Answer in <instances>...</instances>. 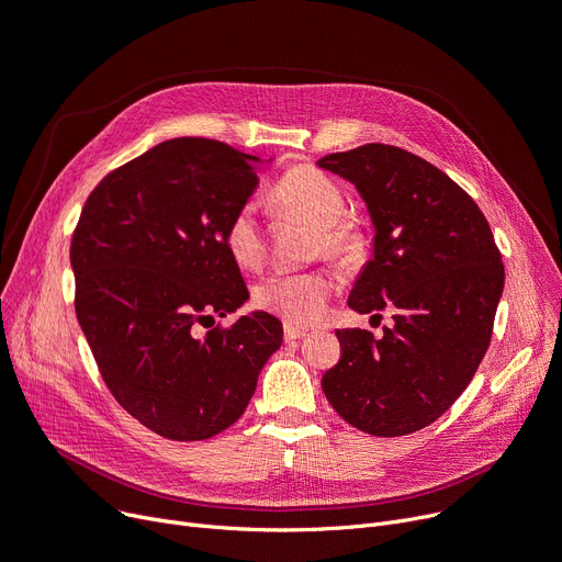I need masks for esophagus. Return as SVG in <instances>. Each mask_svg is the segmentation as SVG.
Segmentation results:
<instances>
[{"mask_svg":"<svg viewBox=\"0 0 562 562\" xmlns=\"http://www.w3.org/2000/svg\"><path fill=\"white\" fill-rule=\"evenodd\" d=\"M304 336H306V329H302V327H295V325H285V327H283V340H285V342L300 340V338H304Z\"/></svg>","mask_w":562,"mask_h":562,"instance_id":"34e87169","label":"esophagus"}]
</instances>
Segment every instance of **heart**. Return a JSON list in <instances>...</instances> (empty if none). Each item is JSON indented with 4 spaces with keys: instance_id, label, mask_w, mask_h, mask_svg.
Returning a JSON list of instances; mask_svg holds the SVG:
<instances>
[{
    "instance_id": "heart-1",
    "label": "heart",
    "mask_w": 562,
    "mask_h": 562,
    "mask_svg": "<svg viewBox=\"0 0 562 562\" xmlns=\"http://www.w3.org/2000/svg\"><path fill=\"white\" fill-rule=\"evenodd\" d=\"M270 201L279 215L313 226V254H323L345 270L366 260L368 235L359 222L345 217V194L327 173L308 165L292 167L272 187ZM224 247L243 270H254L265 260V235L251 203H243L228 217ZM331 290V281L317 272L274 274L256 285L254 304L288 325H313L323 317Z\"/></svg>"
}]
</instances>
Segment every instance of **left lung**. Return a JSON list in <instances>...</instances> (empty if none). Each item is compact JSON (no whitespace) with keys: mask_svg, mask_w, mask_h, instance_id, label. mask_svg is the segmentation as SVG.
Instances as JSON below:
<instances>
[{"mask_svg":"<svg viewBox=\"0 0 562 562\" xmlns=\"http://www.w3.org/2000/svg\"><path fill=\"white\" fill-rule=\"evenodd\" d=\"M317 165L357 184L375 224V256L347 304L375 315L395 308L380 340L336 331L340 359L323 391L361 432L412 435L456 403L487 352L505 281L501 251L462 187L405 148L363 144Z\"/></svg>","mask_w":562,"mask_h":562,"instance_id":"left-lung-1","label":"left lung"}]
</instances>
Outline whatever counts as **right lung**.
<instances>
[{"instance_id":"obj_1","label":"right lung","mask_w":562,"mask_h":562,"mask_svg":"<svg viewBox=\"0 0 562 562\" xmlns=\"http://www.w3.org/2000/svg\"><path fill=\"white\" fill-rule=\"evenodd\" d=\"M256 157L201 137L157 144L106 173L72 231L75 313L116 403L155 435L203 441L245 414L283 340L249 297L224 226L254 194Z\"/></svg>"}]
</instances>
